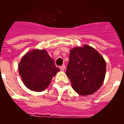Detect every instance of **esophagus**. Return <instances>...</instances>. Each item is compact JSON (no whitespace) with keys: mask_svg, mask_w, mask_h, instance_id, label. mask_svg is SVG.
<instances>
[{"mask_svg":"<svg viewBox=\"0 0 124 124\" xmlns=\"http://www.w3.org/2000/svg\"><path fill=\"white\" fill-rule=\"evenodd\" d=\"M60 70H61V71H64V69H65V66L64 65H63L61 66H60Z\"/></svg>","mask_w":124,"mask_h":124,"instance_id":"1","label":"esophagus"}]
</instances>
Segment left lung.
<instances>
[{
  "mask_svg": "<svg viewBox=\"0 0 124 124\" xmlns=\"http://www.w3.org/2000/svg\"><path fill=\"white\" fill-rule=\"evenodd\" d=\"M106 71V61L94 48L84 45L70 50L66 74L79 95L87 96L97 91L104 83Z\"/></svg>",
  "mask_w": 124,
  "mask_h": 124,
  "instance_id": "left-lung-1",
  "label": "left lung"
}]
</instances>
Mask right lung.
<instances>
[{
	"label": "right lung",
	"mask_w": 124,
	"mask_h": 124,
	"mask_svg": "<svg viewBox=\"0 0 124 124\" xmlns=\"http://www.w3.org/2000/svg\"><path fill=\"white\" fill-rule=\"evenodd\" d=\"M60 71L44 49L28 51L18 64V72L25 86L36 92L45 90Z\"/></svg>",
	"instance_id": "add662e5"
}]
</instances>
